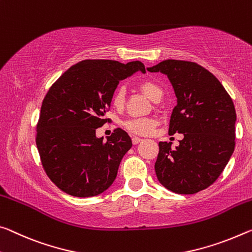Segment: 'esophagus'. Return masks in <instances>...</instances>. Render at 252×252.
<instances>
[{"instance_id":"1","label":"esophagus","mask_w":252,"mask_h":252,"mask_svg":"<svg viewBox=\"0 0 252 252\" xmlns=\"http://www.w3.org/2000/svg\"><path fill=\"white\" fill-rule=\"evenodd\" d=\"M141 141H142V139L139 138V137H133L132 138V143H133V145H138V143L141 142Z\"/></svg>"}]
</instances>
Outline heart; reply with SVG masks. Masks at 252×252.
Masks as SVG:
<instances>
[{"instance_id":"1","label":"heart","mask_w":252,"mask_h":252,"mask_svg":"<svg viewBox=\"0 0 252 252\" xmlns=\"http://www.w3.org/2000/svg\"><path fill=\"white\" fill-rule=\"evenodd\" d=\"M139 87L153 101H159L162 97L163 92L161 86L154 81H150V79L143 81L139 84ZM125 103L126 90L125 87H119V89L115 90L113 95H112V104L117 109H121L125 105ZM122 125L131 133L148 135L153 133L156 126H157V121L153 118H131L123 121Z\"/></svg>"}]
</instances>
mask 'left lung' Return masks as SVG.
I'll return each mask as SVG.
<instances>
[{"mask_svg":"<svg viewBox=\"0 0 252 252\" xmlns=\"http://www.w3.org/2000/svg\"><path fill=\"white\" fill-rule=\"evenodd\" d=\"M167 75L177 105L169 122V134L183 133L176 149L159 142L155 170L161 185L177 194H195L217 181L235 146L232 98L219 79L193 62L167 59L147 68Z\"/></svg>","mask_w":252,"mask_h":252,"instance_id":"obj_1","label":"left lung"}]
</instances>
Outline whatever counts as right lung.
<instances>
[{"label": "right lung", "mask_w": 252, "mask_h": 252, "mask_svg": "<svg viewBox=\"0 0 252 252\" xmlns=\"http://www.w3.org/2000/svg\"><path fill=\"white\" fill-rule=\"evenodd\" d=\"M138 70L146 73L138 61L86 59L51 85L40 110L35 143L47 176L59 189L91 197L114 182L132 141L120 127L105 141L95 131L110 120L105 113L119 82Z\"/></svg>", "instance_id": "obj_1"}]
</instances>
